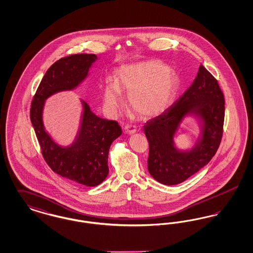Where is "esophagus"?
I'll return each instance as SVG.
<instances>
[{
    "mask_svg": "<svg viewBox=\"0 0 253 253\" xmlns=\"http://www.w3.org/2000/svg\"><path fill=\"white\" fill-rule=\"evenodd\" d=\"M124 129H125L126 132H128V133H130V134L136 132V126L132 125V124H127V125L124 127Z\"/></svg>",
    "mask_w": 253,
    "mask_h": 253,
    "instance_id": "obj_1",
    "label": "esophagus"
}]
</instances>
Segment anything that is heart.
<instances>
[{
  "instance_id": "obj_1",
  "label": "heart",
  "mask_w": 253,
  "mask_h": 253,
  "mask_svg": "<svg viewBox=\"0 0 253 253\" xmlns=\"http://www.w3.org/2000/svg\"><path fill=\"white\" fill-rule=\"evenodd\" d=\"M177 86V77L164 63L146 60L121 67L115 82L106 81L103 97L107 109L115 112L121 105V91L125 92L130 107L138 116L149 118L168 108Z\"/></svg>"
}]
</instances>
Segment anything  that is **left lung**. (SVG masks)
<instances>
[{"label":"left lung","mask_w":253,"mask_h":253,"mask_svg":"<svg viewBox=\"0 0 253 253\" xmlns=\"http://www.w3.org/2000/svg\"><path fill=\"white\" fill-rule=\"evenodd\" d=\"M192 111L204 121L202 138L190 152L179 153L172 144V136L182 117ZM224 119V94L216 79L201 64L188 90L143 126L149 141L148 169L151 175L164 185H175L203 168L220 146Z\"/></svg>","instance_id":"left-lung-1"}]
</instances>
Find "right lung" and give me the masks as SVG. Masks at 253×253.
I'll use <instances>...</instances> for the list:
<instances>
[{
	"label": "right lung",
	"mask_w": 253,
	"mask_h": 253,
	"mask_svg": "<svg viewBox=\"0 0 253 253\" xmlns=\"http://www.w3.org/2000/svg\"><path fill=\"white\" fill-rule=\"evenodd\" d=\"M96 60L95 54H75L54 62L43 76L31 102L30 120L42 155L53 171L69 180L95 187L108 175V155L112 142L121 134L115 121L98 118L84 101V115L76 142L69 148L56 144L44 131L42 114L44 100L79 84Z\"/></svg>",
	"instance_id": "1"
}]
</instances>
